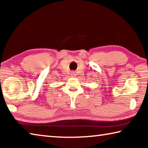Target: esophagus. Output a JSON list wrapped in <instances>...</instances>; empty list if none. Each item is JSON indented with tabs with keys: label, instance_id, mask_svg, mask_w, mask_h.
Here are the masks:
<instances>
[{
	"label": "esophagus",
	"instance_id": "esophagus-1",
	"mask_svg": "<svg viewBox=\"0 0 148 148\" xmlns=\"http://www.w3.org/2000/svg\"><path fill=\"white\" fill-rule=\"evenodd\" d=\"M71 76H72V77H75V76H76V73H75L74 72H71Z\"/></svg>",
	"mask_w": 148,
	"mask_h": 148
}]
</instances>
